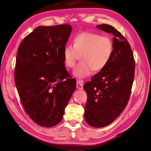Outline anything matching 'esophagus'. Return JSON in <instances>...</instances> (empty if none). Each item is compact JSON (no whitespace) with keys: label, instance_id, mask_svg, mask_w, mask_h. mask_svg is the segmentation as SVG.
I'll use <instances>...</instances> for the list:
<instances>
[{"label":"esophagus","instance_id":"34e87169","mask_svg":"<svg viewBox=\"0 0 151 151\" xmlns=\"http://www.w3.org/2000/svg\"><path fill=\"white\" fill-rule=\"evenodd\" d=\"M84 81L83 80H78L76 82V88L78 89H83L84 86Z\"/></svg>","mask_w":151,"mask_h":151}]
</instances>
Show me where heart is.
<instances>
[{
	"mask_svg": "<svg viewBox=\"0 0 151 151\" xmlns=\"http://www.w3.org/2000/svg\"><path fill=\"white\" fill-rule=\"evenodd\" d=\"M113 43L109 37L89 32L76 35L73 45H67L63 51V62L68 68L75 65L80 55L81 62L75 68L73 75L81 79L104 69L113 54Z\"/></svg>",
	"mask_w": 151,
	"mask_h": 151,
	"instance_id": "1",
	"label": "heart"
}]
</instances>
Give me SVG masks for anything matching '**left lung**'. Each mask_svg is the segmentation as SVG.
Instances as JSON below:
<instances>
[{
  "instance_id": "left-lung-1",
  "label": "left lung",
  "mask_w": 151,
  "mask_h": 151,
  "mask_svg": "<svg viewBox=\"0 0 151 151\" xmlns=\"http://www.w3.org/2000/svg\"><path fill=\"white\" fill-rule=\"evenodd\" d=\"M98 29L112 34L113 54L106 67L84 85L88 95L84 119L93 127L112 123L126 107L134 77L135 62L131 47L125 37L113 26L101 24Z\"/></svg>"
}]
</instances>
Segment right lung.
<instances>
[{"instance_id": "right-lung-1", "label": "right lung", "mask_w": 151, "mask_h": 151, "mask_svg": "<svg viewBox=\"0 0 151 151\" xmlns=\"http://www.w3.org/2000/svg\"><path fill=\"white\" fill-rule=\"evenodd\" d=\"M71 30L68 24L39 26L18 47L15 84L26 113L44 127L62 121L76 88V80L70 78L63 57Z\"/></svg>"}]
</instances>
